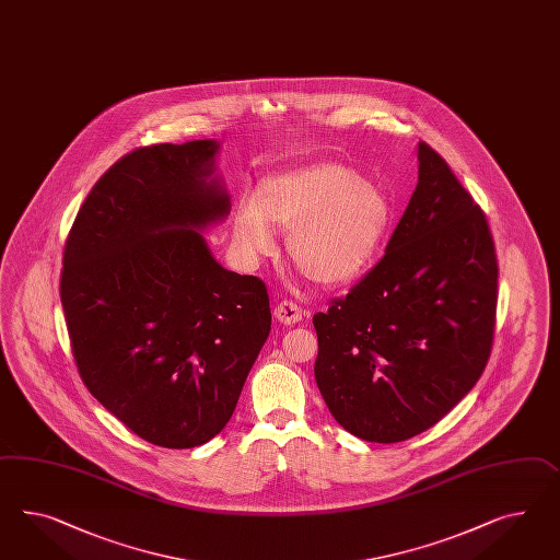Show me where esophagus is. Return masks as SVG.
I'll return each instance as SVG.
<instances>
[{"instance_id": "34e87169", "label": "esophagus", "mask_w": 560, "mask_h": 560, "mask_svg": "<svg viewBox=\"0 0 560 560\" xmlns=\"http://www.w3.org/2000/svg\"><path fill=\"white\" fill-rule=\"evenodd\" d=\"M303 314L305 312L302 307L295 302H289V300H283V302L275 305V318L279 319L281 324H285V326H293V324L302 322Z\"/></svg>"}]
</instances>
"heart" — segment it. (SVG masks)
Wrapping results in <instances>:
<instances>
[{
	"label": "heart",
	"instance_id": "1",
	"mask_svg": "<svg viewBox=\"0 0 560 560\" xmlns=\"http://www.w3.org/2000/svg\"><path fill=\"white\" fill-rule=\"evenodd\" d=\"M389 199L352 166L318 161L275 175L260 197H242L234 241L248 257L271 255L275 224L291 228L289 255L322 285L354 279L377 250Z\"/></svg>",
	"mask_w": 560,
	"mask_h": 560
}]
</instances>
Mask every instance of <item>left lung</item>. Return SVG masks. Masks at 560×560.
I'll return each mask as SVG.
<instances>
[{"label": "left lung", "mask_w": 560, "mask_h": 560, "mask_svg": "<svg viewBox=\"0 0 560 560\" xmlns=\"http://www.w3.org/2000/svg\"><path fill=\"white\" fill-rule=\"evenodd\" d=\"M418 161L385 255L314 316L319 394L336 422L366 442H401L440 422L493 347L499 269L487 218L425 142Z\"/></svg>", "instance_id": "obj_1"}]
</instances>
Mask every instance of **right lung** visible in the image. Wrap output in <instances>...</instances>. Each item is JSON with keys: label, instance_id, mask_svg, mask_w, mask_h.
<instances>
[{"label": "right lung", "instance_id": "1", "mask_svg": "<svg viewBox=\"0 0 560 560\" xmlns=\"http://www.w3.org/2000/svg\"><path fill=\"white\" fill-rule=\"evenodd\" d=\"M215 140L128 152L65 242L61 303L77 371L137 436L194 448L222 432L271 332L267 285L226 271L201 232L226 218Z\"/></svg>", "mask_w": 560, "mask_h": 560}]
</instances>
